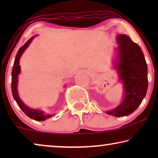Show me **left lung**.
I'll return each mask as SVG.
<instances>
[{
  "instance_id": "1",
  "label": "left lung",
  "mask_w": 158,
  "mask_h": 158,
  "mask_svg": "<svg viewBox=\"0 0 158 158\" xmlns=\"http://www.w3.org/2000/svg\"><path fill=\"white\" fill-rule=\"evenodd\" d=\"M118 44L114 68L123 85V100L116 108L106 113L116 117L133 113L145 98L148 89V67L142 50L125 34L116 36Z\"/></svg>"
}]
</instances>
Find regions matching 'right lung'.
<instances>
[{
	"label": "right lung",
	"mask_w": 158,
	"mask_h": 158,
	"mask_svg": "<svg viewBox=\"0 0 158 158\" xmlns=\"http://www.w3.org/2000/svg\"><path fill=\"white\" fill-rule=\"evenodd\" d=\"M36 35L33 36L23 44V46L21 47L19 49L18 52L17 53V56L15 57V60L14 62V65H13L12 70V84H11V89H12V93L13 98L17 102L18 106L19 108L22 110L24 113L26 114L31 118L37 121H43L47 118L52 117L53 114H45L44 111L40 110V109H33L31 107H29L27 105H26L21 100L19 95L17 85H18V77L19 75L21 73V67L19 65V60L21 57V56L25 52V50L27 49L29 45L33 41V40L35 38Z\"/></svg>",
	"instance_id": "add662e5"
}]
</instances>
